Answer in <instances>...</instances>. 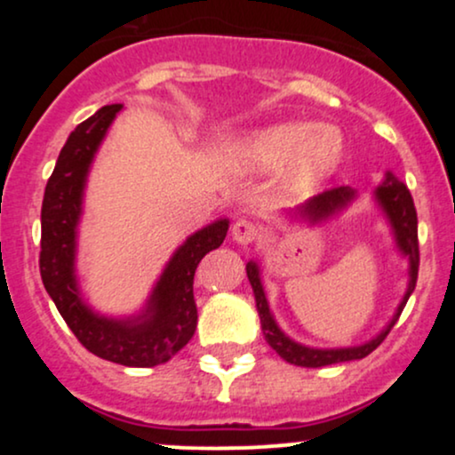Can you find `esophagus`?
Wrapping results in <instances>:
<instances>
[{
    "instance_id": "esophagus-1",
    "label": "esophagus",
    "mask_w": 455,
    "mask_h": 455,
    "mask_svg": "<svg viewBox=\"0 0 455 455\" xmlns=\"http://www.w3.org/2000/svg\"><path fill=\"white\" fill-rule=\"evenodd\" d=\"M259 237H260L259 224L248 220V218H239V220L233 224V239L237 243H243V245L252 243V242H257Z\"/></svg>"
}]
</instances>
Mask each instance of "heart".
Segmentation results:
<instances>
[{
	"label": "heart",
	"instance_id": "1",
	"mask_svg": "<svg viewBox=\"0 0 455 455\" xmlns=\"http://www.w3.org/2000/svg\"><path fill=\"white\" fill-rule=\"evenodd\" d=\"M344 143L336 128H315L310 124H275L237 137L224 149V164L233 171H269L289 164L295 184L316 180L331 171L342 158Z\"/></svg>",
	"mask_w": 455,
	"mask_h": 455
}]
</instances>
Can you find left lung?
<instances>
[{
  "label": "left lung",
  "mask_w": 455,
  "mask_h": 455,
  "mask_svg": "<svg viewBox=\"0 0 455 455\" xmlns=\"http://www.w3.org/2000/svg\"><path fill=\"white\" fill-rule=\"evenodd\" d=\"M353 198V190L348 186H338L331 188V190L321 192L315 198L306 203L301 207V213L310 218V220H321V218L329 216L340 207L347 205L348 201ZM377 198L379 203L383 205L385 213L389 216L391 227H394L395 239H398V245L402 252L406 254L411 260V282H409V291H406L404 301H402L398 312H395L394 321L389 323V327L385 329L380 336L370 340L368 344H362V347H351V348H307L301 347L286 338L284 333L280 331L278 325H275L274 316H271L267 299H265L263 286H260V278H259V267L254 263L245 265V271H248V280L254 289V297H257V310L260 316V327H263V336L265 340L275 353L280 355L284 362L293 363V365H304V368H321V365H331V363H340V362H353V359H363L365 355H370L374 348L379 347L380 342L387 338V333L394 327V323L398 321V316L404 310L406 301L412 291H415V282H417V271H419V239H417V212H415V203H412V196L402 181L395 180L394 175H387V180L379 186L377 190Z\"/></svg>",
  "instance_id": "8db88e82"
}]
</instances>
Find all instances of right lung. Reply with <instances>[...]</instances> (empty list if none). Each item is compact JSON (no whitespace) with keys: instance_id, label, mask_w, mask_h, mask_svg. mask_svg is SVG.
Instances as JSON below:
<instances>
[{"instance_id":"right-lung-1","label":"right lung","mask_w":455,"mask_h":455,"mask_svg":"<svg viewBox=\"0 0 455 455\" xmlns=\"http://www.w3.org/2000/svg\"><path fill=\"white\" fill-rule=\"evenodd\" d=\"M119 108L122 104H107L78 124L60 151L46 181L40 216V275L66 325L87 351L113 363L151 368L169 362L195 336L198 318L192 289L195 271L207 252L220 248L228 222L210 224L177 250L151 295L148 312L139 321L98 316L83 304L75 280V228L81 216L87 169Z\"/></svg>"}]
</instances>
